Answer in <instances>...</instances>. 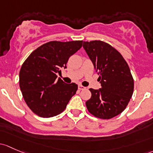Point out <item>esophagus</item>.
Listing matches in <instances>:
<instances>
[{
    "label": "esophagus",
    "mask_w": 153,
    "mask_h": 153,
    "mask_svg": "<svg viewBox=\"0 0 153 153\" xmlns=\"http://www.w3.org/2000/svg\"><path fill=\"white\" fill-rule=\"evenodd\" d=\"M86 88L85 87V86H82V85H79V86H78V89H80V90H84V89H86Z\"/></svg>",
    "instance_id": "1"
}]
</instances>
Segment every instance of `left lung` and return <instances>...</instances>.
Wrapping results in <instances>:
<instances>
[{
  "instance_id": "8db88e82",
  "label": "left lung",
  "mask_w": 153,
  "mask_h": 153,
  "mask_svg": "<svg viewBox=\"0 0 153 153\" xmlns=\"http://www.w3.org/2000/svg\"><path fill=\"white\" fill-rule=\"evenodd\" d=\"M83 47L97 70L101 89H90L86 102L91 114L109 120L121 114L133 95L134 81L128 64L111 45L100 40L83 42Z\"/></svg>"
}]
</instances>
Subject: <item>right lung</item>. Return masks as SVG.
<instances>
[{"label":"right lung","mask_w":153,"mask_h":153,"mask_svg":"<svg viewBox=\"0 0 153 153\" xmlns=\"http://www.w3.org/2000/svg\"><path fill=\"white\" fill-rule=\"evenodd\" d=\"M83 41H51L36 48L22 64L20 88L27 105L43 118L54 117L65 110L78 90L75 83H65L56 73L66 68L69 58L82 47Z\"/></svg>","instance_id":"1"}]
</instances>
